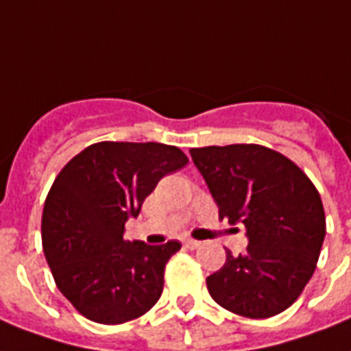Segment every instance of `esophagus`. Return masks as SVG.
Masks as SVG:
<instances>
[{"label":"esophagus","instance_id":"34e87169","mask_svg":"<svg viewBox=\"0 0 351 351\" xmlns=\"http://www.w3.org/2000/svg\"><path fill=\"white\" fill-rule=\"evenodd\" d=\"M184 245L189 247V249H199L201 241L192 240V238H186V240H184Z\"/></svg>","mask_w":351,"mask_h":351}]
</instances>
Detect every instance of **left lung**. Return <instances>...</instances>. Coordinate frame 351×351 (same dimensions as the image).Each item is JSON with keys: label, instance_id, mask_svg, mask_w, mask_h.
<instances>
[{"label": "left lung", "instance_id": "obj_1", "mask_svg": "<svg viewBox=\"0 0 351 351\" xmlns=\"http://www.w3.org/2000/svg\"><path fill=\"white\" fill-rule=\"evenodd\" d=\"M219 218L245 225L243 254L206 278L210 297L232 313L267 319L291 306L313 276L326 236L324 206L309 178L260 145L190 150Z\"/></svg>", "mask_w": 351, "mask_h": 351}]
</instances>
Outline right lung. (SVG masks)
Instances as JSON below:
<instances>
[{
    "mask_svg": "<svg viewBox=\"0 0 351 351\" xmlns=\"http://www.w3.org/2000/svg\"><path fill=\"white\" fill-rule=\"evenodd\" d=\"M186 162L176 146L104 141L54 179L43 205V252L62 295L86 319L122 324L159 300L165 265L181 243L126 241L124 225L157 183Z\"/></svg>",
    "mask_w": 351,
    "mask_h": 351,
    "instance_id": "add662e5",
    "label": "right lung"
}]
</instances>
